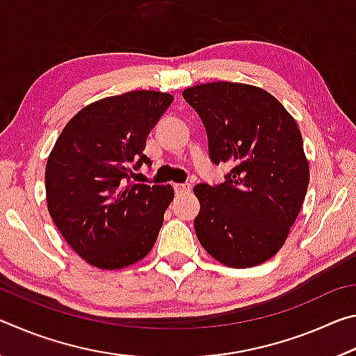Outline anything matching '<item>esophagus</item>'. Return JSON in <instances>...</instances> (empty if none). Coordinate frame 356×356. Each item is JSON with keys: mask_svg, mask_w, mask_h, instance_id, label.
<instances>
[{"mask_svg": "<svg viewBox=\"0 0 356 356\" xmlns=\"http://www.w3.org/2000/svg\"><path fill=\"white\" fill-rule=\"evenodd\" d=\"M174 191H176V195H179V196L188 195V193H191V185L190 184H174Z\"/></svg>", "mask_w": 356, "mask_h": 356, "instance_id": "34e87169", "label": "esophagus"}]
</instances>
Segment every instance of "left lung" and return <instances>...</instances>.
<instances>
[{"label":"left lung","instance_id":"1","mask_svg":"<svg viewBox=\"0 0 356 356\" xmlns=\"http://www.w3.org/2000/svg\"><path fill=\"white\" fill-rule=\"evenodd\" d=\"M182 95L206 127L210 160L232 166L222 184L193 190L201 204L197 238L227 267L268 261L284 245L309 184L297 122L272 94L250 84L206 83Z\"/></svg>","mask_w":356,"mask_h":356}]
</instances>
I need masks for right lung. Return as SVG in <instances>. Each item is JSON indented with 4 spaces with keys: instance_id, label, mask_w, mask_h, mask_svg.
<instances>
[{
    "instance_id": "add662e5",
    "label": "right lung",
    "mask_w": 356,
    "mask_h": 356,
    "mask_svg": "<svg viewBox=\"0 0 356 356\" xmlns=\"http://www.w3.org/2000/svg\"><path fill=\"white\" fill-rule=\"evenodd\" d=\"M166 92L131 91L94 102L72 118L45 168L47 204L72 250L88 264L118 270L152 250L174 190L134 184L152 165L150 130L170 108Z\"/></svg>"
}]
</instances>
